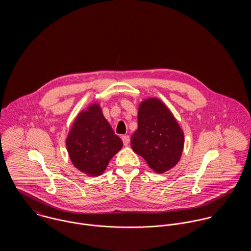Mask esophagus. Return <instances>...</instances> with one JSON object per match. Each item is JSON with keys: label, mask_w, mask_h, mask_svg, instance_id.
<instances>
[{"label": "esophagus", "mask_w": 251, "mask_h": 251, "mask_svg": "<svg viewBox=\"0 0 251 251\" xmlns=\"http://www.w3.org/2000/svg\"><path fill=\"white\" fill-rule=\"evenodd\" d=\"M122 140H123V142H124V145H125V146H127L128 143H129V136H127V135H124V136H122Z\"/></svg>", "instance_id": "1"}]
</instances>
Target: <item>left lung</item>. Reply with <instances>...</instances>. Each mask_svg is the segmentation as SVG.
I'll list each match as a JSON object with an SVG mask.
<instances>
[{
	"mask_svg": "<svg viewBox=\"0 0 251 251\" xmlns=\"http://www.w3.org/2000/svg\"><path fill=\"white\" fill-rule=\"evenodd\" d=\"M138 127L131 135L133 151L155 173L172 169L180 159L184 135L176 118L157 98H148L138 106Z\"/></svg>",
	"mask_w": 251,
	"mask_h": 251,
	"instance_id": "8db88e82",
	"label": "left lung"
}]
</instances>
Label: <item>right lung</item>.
Masks as SVG:
<instances>
[{"label": "right lung", "mask_w": 251, "mask_h": 251, "mask_svg": "<svg viewBox=\"0 0 251 251\" xmlns=\"http://www.w3.org/2000/svg\"><path fill=\"white\" fill-rule=\"evenodd\" d=\"M72 164L83 174H103L111 158L123 148L100 103L92 102L75 117L66 139Z\"/></svg>", "instance_id": "1"}]
</instances>
